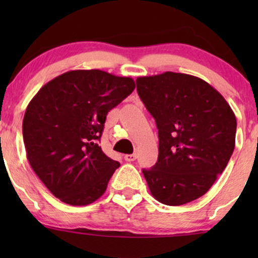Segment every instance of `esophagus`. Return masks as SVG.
<instances>
[{
  "label": "esophagus",
  "mask_w": 258,
  "mask_h": 258,
  "mask_svg": "<svg viewBox=\"0 0 258 258\" xmlns=\"http://www.w3.org/2000/svg\"><path fill=\"white\" fill-rule=\"evenodd\" d=\"M126 160V161L131 162V161H135L136 159H137V154H126L125 158H123Z\"/></svg>",
  "instance_id": "34e87169"
}]
</instances>
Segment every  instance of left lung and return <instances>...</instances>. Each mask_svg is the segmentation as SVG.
I'll list each match as a JSON object with an SVG mask.
<instances>
[{
	"mask_svg": "<svg viewBox=\"0 0 258 258\" xmlns=\"http://www.w3.org/2000/svg\"><path fill=\"white\" fill-rule=\"evenodd\" d=\"M136 82L159 132L158 161L142 171L150 193L170 206L197 200L233 154L236 119L232 108L211 85L188 74L166 72Z\"/></svg>",
	"mask_w": 258,
	"mask_h": 258,
	"instance_id": "obj_1",
	"label": "left lung"
}]
</instances>
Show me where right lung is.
I'll return each instance as SVG.
<instances>
[{
    "instance_id": "add662e5",
    "label": "right lung",
    "mask_w": 258,
    "mask_h": 258,
    "mask_svg": "<svg viewBox=\"0 0 258 258\" xmlns=\"http://www.w3.org/2000/svg\"><path fill=\"white\" fill-rule=\"evenodd\" d=\"M135 87L131 78L72 70L47 82L29 103L23 120L26 158L60 201L85 206L104 194L120 166L99 147L106 115Z\"/></svg>"
}]
</instances>
